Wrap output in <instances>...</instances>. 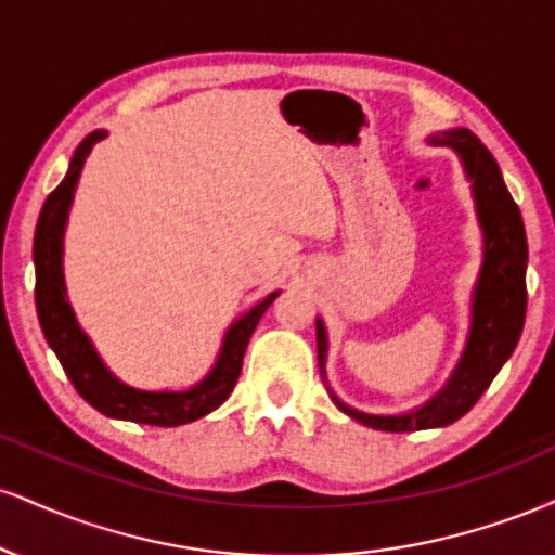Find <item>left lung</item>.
I'll return each mask as SVG.
<instances>
[{
	"mask_svg": "<svg viewBox=\"0 0 555 555\" xmlns=\"http://www.w3.org/2000/svg\"><path fill=\"white\" fill-rule=\"evenodd\" d=\"M428 140L433 145H446L460 156L464 175L473 182L475 211L482 229V269L475 284L473 323H469V336L460 365L454 367L441 391L423 406H415L404 415H367V412L344 404L328 388V336L321 318H315L318 367L326 380L331 401L344 415L358 420L367 428L388 433L443 428V425H451L454 420L467 415L490 386V380L495 378V373L501 371L503 362L512 358L527 313V234L519 206L508 195L493 154L467 127L436 132Z\"/></svg>",
	"mask_w": 555,
	"mask_h": 555,
	"instance_id": "obj_1",
	"label": "left lung"
}]
</instances>
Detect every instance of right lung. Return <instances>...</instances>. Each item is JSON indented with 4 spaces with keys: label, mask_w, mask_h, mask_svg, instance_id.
<instances>
[{
    "label": "right lung",
    "mask_w": 555,
    "mask_h": 555,
    "mask_svg": "<svg viewBox=\"0 0 555 555\" xmlns=\"http://www.w3.org/2000/svg\"><path fill=\"white\" fill-rule=\"evenodd\" d=\"M106 138V130H95L75 151L65 180L47 197L41 214H38L36 237H34V263H36V310L43 336L54 349L56 360L65 367L67 378L73 380L75 391L80 393L93 410L114 420H130L140 425H158V428H175V425L193 423L221 406L232 393L242 371L247 341L256 331L260 315L279 297L271 292L260 299L256 308L232 323L219 349L211 373L188 391H143L122 384L104 360L99 358L86 331L80 328L73 305L67 299L65 273H62V240H65L67 214L73 206L75 188H78L82 164L99 140Z\"/></svg>",
    "instance_id": "1"
}]
</instances>
